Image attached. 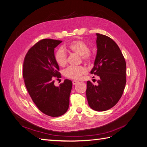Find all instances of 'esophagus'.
<instances>
[{
  "mask_svg": "<svg viewBox=\"0 0 147 147\" xmlns=\"http://www.w3.org/2000/svg\"><path fill=\"white\" fill-rule=\"evenodd\" d=\"M78 83V80H73V85H76Z\"/></svg>",
  "mask_w": 147,
  "mask_h": 147,
  "instance_id": "esophagus-1",
  "label": "esophagus"
}]
</instances>
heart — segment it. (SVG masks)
I'll use <instances>...</instances> for the list:
<instances>
[{
    "instance_id": "b5f03b06",
    "label": "heart",
    "mask_w": 147,
    "mask_h": 147,
    "mask_svg": "<svg viewBox=\"0 0 147 147\" xmlns=\"http://www.w3.org/2000/svg\"><path fill=\"white\" fill-rule=\"evenodd\" d=\"M68 49L72 52L82 56V58L85 62H90L92 60V55L89 52V47L84 41L78 40L71 42L68 45ZM55 59L58 65L63 67L66 65L67 55L62 47H60L55 52ZM86 69L83 66H69L63 71V75L69 78L79 79L83 74L86 73Z\"/></svg>"
}]
</instances>
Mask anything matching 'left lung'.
<instances>
[{
  "label": "left lung",
  "mask_w": 147,
  "mask_h": 147,
  "mask_svg": "<svg viewBox=\"0 0 147 147\" xmlns=\"http://www.w3.org/2000/svg\"><path fill=\"white\" fill-rule=\"evenodd\" d=\"M96 36L97 54L90 73L99 80L96 85L87 81L86 96L92 109L105 111L113 107L123 94L126 84V62L113 39L100 33Z\"/></svg>",
  "instance_id": "obj_1"
}]
</instances>
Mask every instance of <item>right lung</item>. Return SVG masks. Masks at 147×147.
<instances>
[{
  "label": "right lung",
  "instance_id": "right-lung-1",
  "mask_svg": "<svg viewBox=\"0 0 147 147\" xmlns=\"http://www.w3.org/2000/svg\"><path fill=\"white\" fill-rule=\"evenodd\" d=\"M62 41L43 39L31 47L23 64V78L32 100L42 113L58 117L68 110L73 84L66 79L55 86V77L60 76L55 59V48Z\"/></svg>",
  "mask_w": 147,
  "mask_h": 147
}]
</instances>
